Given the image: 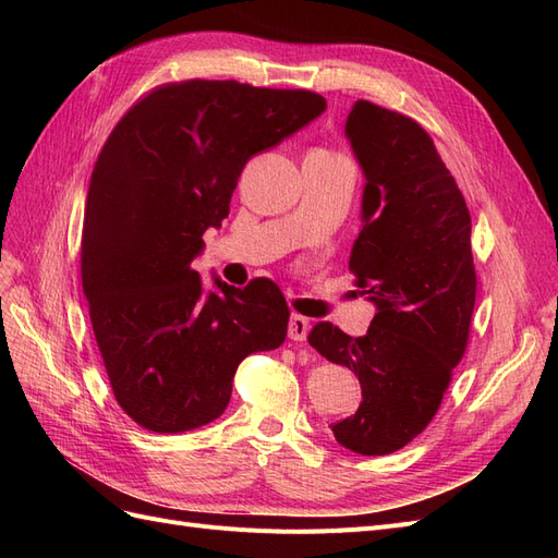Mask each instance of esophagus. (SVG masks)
Here are the masks:
<instances>
[{"mask_svg": "<svg viewBox=\"0 0 558 558\" xmlns=\"http://www.w3.org/2000/svg\"><path fill=\"white\" fill-rule=\"evenodd\" d=\"M310 332V318L300 316V314H291L289 318V337L293 342H305Z\"/></svg>", "mask_w": 558, "mask_h": 558, "instance_id": "esophagus-1", "label": "esophagus"}]
</instances>
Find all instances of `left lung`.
Wrapping results in <instances>:
<instances>
[{"label": "left lung", "instance_id": "left-lung-1", "mask_svg": "<svg viewBox=\"0 0 558 558\" xmlns=\"http://www.w3.org/2000/svg\"><path fill=\"white\" fill-rule=\"evenodd\" d=\"M344 134L365 177L349 269L377 314L363 337L320 320L310 344L361 381L356 414L330 424L335 440L384 456L430 424L463 359L477 291L470 214L412 118L361 99Z\"/></svg>", "mask_w": 558, "mask_h": 558}]
</instances>
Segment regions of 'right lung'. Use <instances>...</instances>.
Masks as SVG:
<instances>
[{
  "mask_svg": "<svg viewBox=\"0 0 558 558\" xmlns=\"http://www.w3.org/2000/svg\"><path fill=\"white\" fill-rule=\"evenodd\" d=\"M326 111L310 90L183 81L146 95L113 128L88 185L81 279L123 412L154 433L218 418L238 365L281 347L277 283L205 289L193 260L221 228L244 165Z\"/></svg>",
  "mask_w": 558,
  "mask_h": 558,
  "instance_id": "obj_1",
  "label": "right lung"
}]
</instances>
